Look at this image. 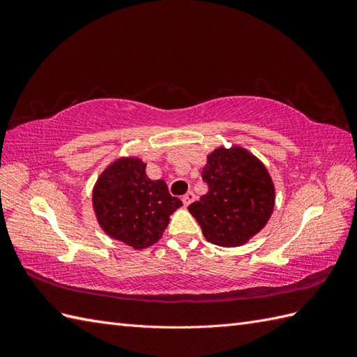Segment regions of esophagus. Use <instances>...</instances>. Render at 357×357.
<instances>
[{
  "mask_svg": "<svg viewBox=\"0 0 357 357\" xmlns=\"http://www.w3.org/2000/svg\"><path fill=\"white\" fill-rule=\"evenodd\" d=\"M193 199H195V195H193V192H188L186 195H183V198H181V201H183V204H185V205H189Z\"/></svg>",
  "mask_w": 357,
  "mask_h": 357,
  "instance_id": "1",
  "label": "esophagus"
}]
</instances>
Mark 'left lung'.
<instances>
[{
	"mask_svg": "<svg viewBox=\"0 0 357 357\" xmlns=\"http://www.w3.org/2000/svg\"><path fill=\"white\" fill-rule=\"evenodd\" d=\"M202 180L208 192L188 208L207 241L220 247L241 245L271 218L273 180L262 162L247 150H214L202 169Z\"/></svg>",
	"mask_w": 357,
	"mask_h": 357,
	"instance_id": "8db88e82",
	"label": "left lung"
}]
</instances>
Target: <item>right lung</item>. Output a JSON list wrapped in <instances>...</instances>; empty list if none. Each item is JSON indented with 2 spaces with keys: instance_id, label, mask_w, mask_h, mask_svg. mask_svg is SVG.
Returning a JSON list of instances; mask_svg holds the SVG:
<instances>
[{
  "instance_id": "obj_1",
  "label": "right lung",
  "mask_w": 357,
  "mask_h": 357,
  "mask_svg": "<svg viewBox=\"0 0 357 357\" xmlns=\"http://www.w3.org/2000/svg\"><path fill=\"white\" fill-rule=\"evenodd\" d=\"M93 210L107 235L137 250L155 244L181 201L169 195L164 180H150L137 158L119 159L93 189Z\"/></svg>"
}]
</instances>
